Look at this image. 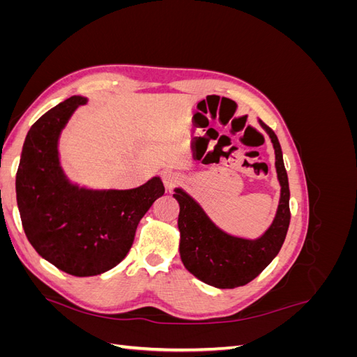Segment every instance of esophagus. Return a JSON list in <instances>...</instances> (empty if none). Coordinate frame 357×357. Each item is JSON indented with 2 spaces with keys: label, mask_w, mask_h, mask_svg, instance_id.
<instances>
[{
  "label": "esophagus",
  "mask_w": 357,
  "mask_h": 357,
  "mask_svg": "<svg viewBox=\"0 0 357 357\" xmlns=\"http://www.w3.org/2000/svg\"><path fill=\"white\" fill-rule=\"evenodd\" d=\"M162 180H164V185L168 190H172L176 186H178L181 183V176L178 172H172V171H167L162 176Z\"/></svg>",
  "instance_id": "obj_1"
}]
</instances>
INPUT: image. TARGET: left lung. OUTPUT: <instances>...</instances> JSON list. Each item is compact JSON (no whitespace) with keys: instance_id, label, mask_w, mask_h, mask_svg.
Instances as JSON below:
<instances>
[{"instance_id":"8db88e82","label":"left lung","mask_w":357,"mask_h":357,"mask_svg":"<svg viewBox=\"0 0 357 357\" xmlns=\"http://www.w3.org/2000/svg\"><path fill=\"white\" fill-rule=\"evenodd\" d=\"M261 125L273 142L277 176L282 186L275 219L261 238L244 240L223 232L186 192L176 189L174 193L180 205L181 262L201 282L218 289H234L250 283L278 255L289 229L290 190L282 147L273 129L264 122Z\"/></svg>"}]
</instances>
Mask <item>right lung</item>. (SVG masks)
I'll list each match as a JSON object with an SVG mask.
<instances>
[{"label":"right lung","instance_id":"1","mask_svg":"<svg viewBox=\"0 0 357 357\" xmlns=\"http://www.w3.org/2000/svg\"><path fill=\"white\" fill-rule=\"evenodd\" d=\"M83 96H71L31 126L16 174V198L28 241L61 271L102 274L121 264L137 226L165 193L159 177L129 190L71 185L59 165L58 139Z\"/></svg>","mask_w":357,"mask_h":357}]
</instances>
